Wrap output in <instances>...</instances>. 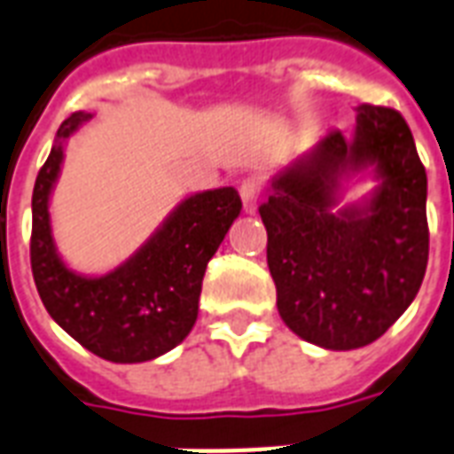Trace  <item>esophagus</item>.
I'll return each mask as SVG.
<instances>
[{
	"instance_id": "obj_1",
	"label": "esophagus",
	"mask_w": 454,
	"mask_h": 454,
	"mask_svg": "<svg viewBox=\"0 0 454 454\" xmlns=\"http://www.w3.org/2000/svg\"><path fill=\"white\" fill-rule=\"evenodd\" d=\"M239 196H241V203H244V210H247V213H255L258 200H261V196H263L261 184L255 182V179H244L239 186Z\"/></svg>"
}]
</instances>
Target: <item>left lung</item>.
I'll return each instance as SVG.
<instances>
[{
  "label": "left lung",
  "instance_id": "8db88e82",
  "mask_svg": "<svg viewBox=\"0 0 454 454\" xmlns=\"http://www.w3.org/2000/svg\"><path fill=\"white\" fill-rule=\"evenodd\" d=\"M372 169L366 200L340 207L349 176ZM278 311L323 349H359L414 301L428 263L426 169L397 110L361 105L352 138L323 136L272 179L258 207Z\"/></svg>",
  "mask_w": 454,
  "mask_h": 454
}]
</instances>
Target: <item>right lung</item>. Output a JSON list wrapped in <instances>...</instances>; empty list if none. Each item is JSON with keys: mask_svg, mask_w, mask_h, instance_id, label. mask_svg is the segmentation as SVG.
<instances>
[{"mask_svg": "<svg viewBox=\"0 0 454 454\" xmlns=\"http://www.w3.org/2000/svg\"><path fill=\"white\" fill-rule=\"evenodd\" d=\"M93 114L64 119L33 189L30 265L37 294L54 323L88 352L114 364H141L175 349L199 318L207 261L239 217L237 189L200 191L167 215L145 244L114 270L88 278L57 254L50 196L59 179L64 143Z\"/></svg>", "mask_w": 454, "mask_h": 454, "instance_id": "add662e5", "label": "right lung"}]
</instances>
